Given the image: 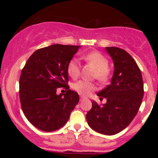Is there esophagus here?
Returning a JSON list of instances; mask_svg holds the SVG:
<instances>
[{
  "instance_id": "esophagus-1",
  "label": "esophagus",
  "mask_w": 158,
  "mask_h": 158,
  "mask_svg": "<svg viewBox=\"0 0 158 158\" xmlns=\"http://www.w3.org/2000/svg\"><path fill=\"white\" fill-rule=\"evenodd\" d=\"M86 99V97H83V96H80V100H82V99Z\"/></svg>"
}]
</instances>
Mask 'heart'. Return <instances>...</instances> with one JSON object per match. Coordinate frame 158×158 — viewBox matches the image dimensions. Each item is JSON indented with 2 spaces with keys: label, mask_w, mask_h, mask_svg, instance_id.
I'll return each mask as SVG.
<instances>
[{
  "label": "heart",
  "mask_w": 158,
  "mask_h": 158,
  "mask_svg": "<svg viewBox=\"0 0 158 158\" xmlns=\"http://www.w3.org/2000/svg\"><path fill=\"white\" fill-rule=\"evenodd\" d=\"M83 59L91 64L97 69V78L100 81H105L108 77V61L102 54L99 52H91L82 56ZM67 71L70 77L77 78L80 72V64L77 58H73L69 61L67 66ZM73 89L82 95H89L92 91L96 90L97 87L92 82L85 80H79L74 83Z\"/></svg>",
  "instance_id": "b5f03b06"
}]
</instances>
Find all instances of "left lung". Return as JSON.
Masks as SVG:
<instances>
[{
  "instance_id": "obj_1",
  "label": "left lung",
  "mask_w": 158,
  "mask_h": 158,
  "mask_svg": "<svg viewBox=\"0 0 158 158\" xmlns=\"http://www.w3.org/2000/svg\"><path fill=\"white\" fill-rule=\"evenodd\" d=\"M114 62L113 77L108 85L97 95L106 98L102 106L92 102L86 115L92 129L106 135H114L126 128L135 118L142 103L143 81L136 61L123 49L105 48Z\"/></svg>"
}]
</instances>
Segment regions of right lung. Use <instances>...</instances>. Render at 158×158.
Instances as JSON below:
<instances>
[{
    "label": "right lung",
    "mask_w": 158,
    "mask_h": 158,
    "mask_svg": "<svg viewBox=\"0 0 158 158\" xmlns=\"http://www.w3.org/2000/svg\"><path fill=\"white\" fill-rule=\"evenodd\" d=\"M81 46L52 44L32 54L21 71L19 96L25 117L44 131L63 127L79 101V94L69 90L67 66ZM59 87L68 90L58 95Z\"/></svg>",
    "instance_id": "1"
}]
</instances>
